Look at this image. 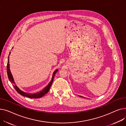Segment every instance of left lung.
<instances>
[{"mask_svg": "<svg viewBox=\"0 0 126 126\" xmlns=\"http://www.w3.org/2000/svg\"><path fill=\"white\" fill-rule=\"evenodd\" d=\"M80 96V97H81V96ZM82 97H83V96H82Z\"/></svg>", "mask_w": 126, "mask_h": 126, "instance_id": "left-lung-1", "label": "left lung"}]
</instances>
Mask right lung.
I'll return each mask as SVG.
<instances>
[{
    "mask_svg": "<svg viewBox=\"0 0 126 126\" xmlns=\"http://www.w3.org/2000/svg\"><path fill=\"white\" fill-rule=\"evenodd\" d=\"M6 69H7V74H8V76L9 78V80L10 81V82H11V83L13 84V87H14V88L15 89V90L17 91V92H18V94H21L22 96H26L28 97L29 98H40L42 96H43L45 94H46L48 92V91L49 90V89L51 87V86L52 85L53 80H54V77L56 75V73H57V71L58 70V69L56 70L54 74H53L52 75V79L51 81L50 82V83L48 84V85L46 86V87H45V88H44L42 90H41L40 92H37V93L36 94H28V93H25V92H24L23 91H22L21 90H20L18 87L17 86L15 85V82L14 81V80H13V76L11 74V72L10 71V65H9V56L8 57V63H7V66H6Z\"/></svg>",
    "mask_w": 126,
    "mask_h": 126,
    "instance_id": "1",
    "label": "right lung"
}]
</instances>
